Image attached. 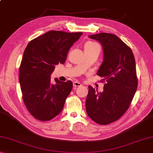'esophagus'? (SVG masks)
<instances>
[{"label":"esophagus","instance_id":"obj_1","mask_svg":"<svg viewBox=\"0 0 153 153\" xmlns=\"http://www.w3.org/2000/svg\"><path fill=\"white\" fill-rule=\"evenodd\" d=\"M81 85V83H80V82H78V81H74L73 83V86L74 87V88H76V87H79Z\"/></svg>","mask_w":153,"mask_h":153}]
</instances>
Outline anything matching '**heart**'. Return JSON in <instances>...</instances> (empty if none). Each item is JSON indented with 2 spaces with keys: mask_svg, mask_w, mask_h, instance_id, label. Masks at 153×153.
Here are the masks:
<instances>
[{
  "mask_svg": "<svg viewBox=\"0 0 153 153\" xmlns=\"http://www.w3.org/2000/svg\"><path fill=\"white\" fill-rule=\"evenodd\" d=\"M95 45H97L96 43H94V42H86L84 46V48H90V47H91V46H94Z\"/></svg>",
  "mask_w": 153,
  "mask_h": 153,
  "instance_id": "heart-1",
  "label": "heart"
}]
</instances>
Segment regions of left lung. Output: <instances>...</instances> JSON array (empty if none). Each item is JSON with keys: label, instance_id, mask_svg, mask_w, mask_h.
<instances>
[{"label": "left lung", "instance_id": "8db88e82", "mask_svg": "<svg viewBox=\"0 0 153 153\" xmlns=\"http://www.w3.org/2000/svg\"><path fill=\"white\" fill-rule=\"evenodd\" d=\"M89 37L102 44L104 57L97 75L105 83L102 92L89 86L86 111L96 123L106 125L123 116L137 90L135 57L130 47L116 35L100 33Z\"/></svg>", "mask_w": 153, "mask_h": 153}]
</instances>
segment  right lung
I'll list each match as a JSON object with an SVG mask.
<instances>
[{
	"label": "right lung",
	"mask_w": 153,
	"mask_h": 153,
	"mask_svg": "<svg viewBox=\"0 0 153 153\" xmlns=\"http://www.w3.org/2000/svg\"><path fill=\"white\" fill-rule=\"evenodd\" d=\"M81 32L50 30L30 41L19 68L22 99L29 112L40 121H48L62 111L72 89L70 81H51L55 65L64 63L70 48Z\"/></svg>",
	"instance_id": "add662e5"
}]
</instances>
